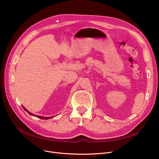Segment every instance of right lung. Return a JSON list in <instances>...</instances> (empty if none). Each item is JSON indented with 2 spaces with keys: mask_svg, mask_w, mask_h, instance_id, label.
<instances>
[{
  "mask_svg": "<svg viewBox=\"0 0 159 159\" xmlns=\"http://www.w3.org/2000/svg\"><path fill=\"white\" fill-rule=\"evenodd\" d=\"M22 107L24 108V110L25 111H26L30 115H32V116H36V117H37V118H39V119H46V120H48V119H52V118H53V116H48V117H47V116H39V115H34V114H33V113H31V112H30V111H28L26 108H25L24 106H22Z\"/></svg>",
  "mask_w": 159,
  "mask_h": 159,
  "instance_id": "right-lung-1",
  "label": "right lung"
}]
</instances>
